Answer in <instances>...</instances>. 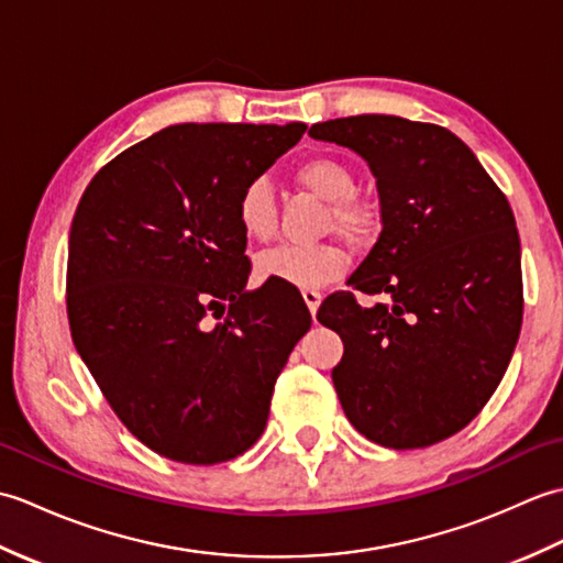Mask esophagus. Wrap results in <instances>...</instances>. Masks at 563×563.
Instances as JSON below:
<instances>
[{"label":"esophagus","mask_w":563,"mask_h":563,"mask_svg":"<svg viewBox=\"0 0 563 563\" xmlns=\"http://www.w3.org/2000/svg\"><path fill=\"white\" fill-rule=\"evenodd\" d=\"M302 297H305V302H307V307H309V312L317 314V309H319V305H321V292H319V290H312V288H305V290H302Z\"/></svg>","instance_id":"1"}]
</instances>
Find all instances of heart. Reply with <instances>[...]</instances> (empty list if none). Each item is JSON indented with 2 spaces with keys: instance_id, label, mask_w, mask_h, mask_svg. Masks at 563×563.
Returning <instances> with one entry per match:
<instances>
[{
  "instance_id": "b5f03b06",
  "label": "heart",
  "mask_w": 563,
  "mask_h": 563,
  "mask_svg": "<svg viewBox=\"0 0 563 563\" xmlns=\"http://www.w3.org/2000/svg\"><path fill=\"white\" fill-rule=\"evenodd\" d=\"M295 181L331 202L329 227L345 239H363L373 227V212L365 202L355 200V174L336 157L317 154L297 164ZM236 220L251 242H268L278 227V206L266 178L249 181L236 200ZM349 266V256L339 244L317 246H275L256 258L261 280H278L292 288H321Z\"/></svg>"
}]
</instances>
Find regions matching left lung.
Wrapping results in <instances>:
<instances>
[{
	"label": "left lung",
	"instance_id": "obj_1",
	"mask_svg": "<svg viewBox=\"0 0 563 563\" xmlns=\"http://www.w3.org/2000/svg\"><path fill=\"white\" fill-rule=\"evenodd\" d=\"M367 162L382 232L317 319L343 341L331 369L357 433L394 450L457 433L492 399L522 324L520 236L506 196L450 130L399 115L309 128Z\"/></svg>",
	"mask_w": 563,
	"mask_h": 563
}]
</instances>
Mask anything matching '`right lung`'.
Returning a JSON list of instances; mask_svg holds the SVG:
<instances>
[{
	"label": "right lung",
	"instance_id": "right-lung-1",
	"mask_svg": "<svg viewBox=\"0 0 563 563\" xmlns=\"http://www.w3.org/2000/svg\"><path fill=\"white\" fill-rule=\"evenodd\" d=\"M305 123L169 125L91 178L69 230L75 349L140 442L184 464L246 452L312 327L288 285L246 290L242 188ZM208 316L222 318L209 327Z\"/></svg>",
	"mask_w": 563,
	"mask_h": 563
}]
</instances>
